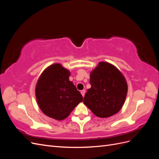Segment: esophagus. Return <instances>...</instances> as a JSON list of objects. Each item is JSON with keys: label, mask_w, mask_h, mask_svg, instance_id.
<instances>
[{"label": "esophagus", "mask_w": 159, "mask_h": 159, "mask_svg": "<svg viewBox=\"0 0 159 159\" xmlns=\"http://www.w3.org/2000/svg\"><path fill=\"white\" fill-rule=\"evenodd\" d=\"M81 95H82L83 98H84L85 93V90H81Z\"/></svg>", "instance_id": "esophagus-1"}]
</instances>
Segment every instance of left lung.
I'll return each mask as SVG.
<instances>
[{"label":"left lung","mask_w":159,"mask_h":159,"mask_svg":"<svg viewBox=\"0 0 159 159\" xmlns=\"http://www.w3.org/2000/svg\"><path fill=\"white\" fill-rule=\"evenodd\" d=\"M91 85L84 103L101 118L112 116L121 109L127 93V84L123 74L107 62H99L91 72Z\"/></svg>","instance_id":"obj_1"}]
</instances>
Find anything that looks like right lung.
<instances>
[{
    "mask_svg": "<svg viewBox=\"0 0 159 159\" xmlns=\"http://www.w3.org/2000/svg\"><path fill=\"white\" fill-rule=\"evenodd\" d=\"M70 71L60 64L46 68L38 79L36 97L38 105L47 116L63 120L83 101L82 95L69 80Z\"/></svg>",
    "mask_w": 159,
    "mask_h": 159,
    "instance_id": "add662e5",
    "label": "right lung"
}]
</instances>
